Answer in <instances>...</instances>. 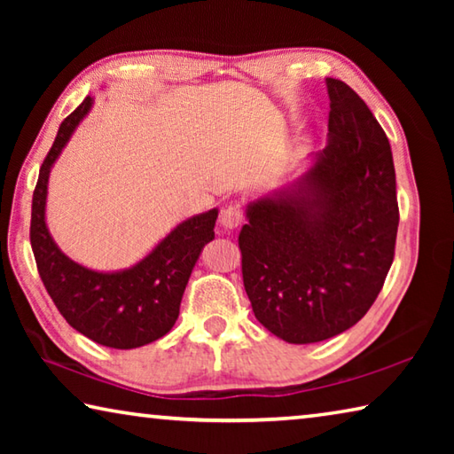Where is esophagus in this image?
I'll list each match as a JSON object with an SVG mask.
<instances>
[{
    "label": "esophagus",
    "instance_id": "esophagus-1",
    "mask_svg": "<svg viewBox=\"0 0 454 454\" xmlns=\"http://www.w3.org/2000/svg\"><path fill=\"white\" fill-rule=\"evenodd\" d=\"M244 220V212L240 206H228L226 210H222L220 214V226L224 230H234L242 224Z\"/></svg>",
    "mask_w": 454,
    "mask_h": 454
}]
</instances>
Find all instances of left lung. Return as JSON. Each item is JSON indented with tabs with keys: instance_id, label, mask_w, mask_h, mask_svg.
I'll list each match as a JSON object with an SVG mask.
<instances>
[{
	"instance_id": "left-lung-1",
	"label": "left lung",
	"mask_w": 454,
	"mask_h": 454,
	"mask_svg": "<svg viewBox=\"0 0 454 454\" xmlns=\"http://www.w3.org/2000/svg\"><path fill=\"white\" fill-rule=\"evenodd\" d=\"M326 145L294 180L246 204L242 280L260 325L290 344L344 333L395 256L396 176L387 134L355 90L326 78Z\"/></svg>"
}]
</instances>
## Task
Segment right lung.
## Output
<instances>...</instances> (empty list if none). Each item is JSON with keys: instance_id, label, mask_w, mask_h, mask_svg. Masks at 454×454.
<instances>
[{"instance_id": "right-lung-1", "label": "right lung", "mask_w": 454, "mask_h": 454, "mask_svg": "<svg viewBox=\"0 0 454 454\" xmlns=\"http://www.w3.org/2000/svg\"><path fill=\"white\" fill-rule=\"evenodd\" d=\"M88 96L58 129L32 202V250L53 304L67 325L102 347L140 348L168 334L204 244L214 238L218 208L182 220L142 260L121 270H91L59 250L45 222L50 172L75 128L91 112Z\"/></svg>"}]
</instances>
